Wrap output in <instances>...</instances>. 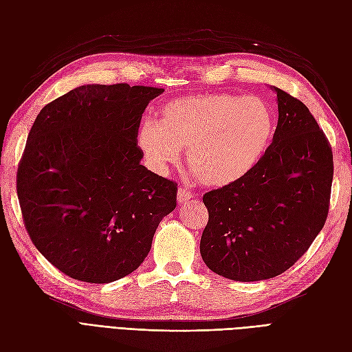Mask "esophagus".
<instances>
[{"instance_id": "obj_1", "label": "esophagus", "mask_w": 352, "mask_h": 352, "mask_svg": "<svg viewBox=\"0 0 352 352\" xmlns=\"http://www.w3.org/2000/svg\"><path fill=\"white\" fill-rule=\"evenodd\" d=\"M190 198H192V194H190L188 189H184V188L177 189V201L180 202V204H182V202H186Z\"/></svg>"}]
</instances>
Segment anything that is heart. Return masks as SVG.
<instances>
[{
    "label": "heart",
    "instance_id": "1",
    "mask_svg": "<svg viewBox=\"0 0 352 352\" xmlns=\"http://www.w3.org/2000/svg\"><path fill=\"white\" fill-rule=\"evenodd\" d=\"M274 129V114L263 98L211 92L167 102L160 122L142 120L136 144L157 175H167L188 148V164L201 182L225 186L257 166Z\"/></svg>",
    "mask_w": 352,
    "mask_h": 352
}]
</instances>
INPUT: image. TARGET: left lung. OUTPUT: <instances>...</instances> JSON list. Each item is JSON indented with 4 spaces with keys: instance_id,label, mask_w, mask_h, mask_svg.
<instances>
[{
    "instance_id": "1",
    "label": "left lung",
    "mask_w": 352,
    "mask_h": 352,
    "mask_svg": "<svg viewBox=\"0 0 352 352\" xmlns=\"http://www.w3.org/2000/svg\"><path fill=\"white\" fill-rule=\"evenodd\" d=\"M273 91L279 120L267 151L248 175L202 197L208 223L201 257L232 280L272 279L292 267L329 212L332 146L304 102Z\"/></svg>"
}]
</instances>
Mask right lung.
I'll return each mask as SVG.
<instances>
[{
    "instance_id": "obj_1",
    "label": "right lung",
    "mask_w": 352,
    "mask_h": 352,
    "mask_svg": "<svg viewBox=\"0 0 352 352\" xmlns=\"http://www.w3.org/2000/svg\"><path fill=\"white\" fill-rule=\"evenodd\" d=\"M164 89L83 85L47 104L17 168L25 228L70 278L110 283L140 267L177 184L141 164L142 113Z\"/></svg>"
}]
</instances>
